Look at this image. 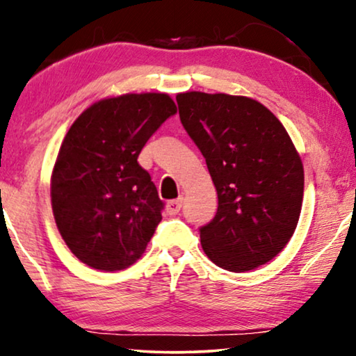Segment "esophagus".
<instances>
[{
	"label": "esophagus",
	"mask_w": 356,
	"mask_h": 356,
	"mask_svg": "<svg viewBox=\"0 0 356 356\" xmlns=\"http://www.w3.org/2000/svg\"><path fill=\"white\" fill-rule=\"evenodd\" d=\"M181 206H183V199H173V201H170L167 204V212L170 216H177V213L181 211Z\"/></svg>",
	"instance_id": "34e87169"
}]
</instances>
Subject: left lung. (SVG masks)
<instances>
[{
  "label": "left lung",
  "mask_w": 356,
  "mask_h": 356,
  "mask_svg": "<svg viewBox=\"0 0 356 356\" xmlns=\"http://www.w3.org/2000/svg\"><path fill=\"white\" fill-rule=\"evenodd\" d=\"M184 129L206 159L218 209L201 228L209 259L246 272L274 259L293 236L305 172L284 124L261 102L243 95H177Z\"/></svg>",
  "instance_id": "1"
}]
</instances>
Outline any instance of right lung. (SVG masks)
Returning a JSON list of instances; mask_svg holds the SVG:
<instances>
[{
    "mask_svg": "<svg viewBox=\"0 0 356 356\" xmlns=\"http://www.w3.org/2000/svg\"><path fill=\"white\" fill-rule=\"evenodd\" d=\"M175 113L162 92L106 97L63 139L51 173L53 216L72 254L92 269L123 270L144 254L163 202L138 157Z\"/></svg>",
    "mask_w": 356,
    "mask_h": 356,
    "instance_id": "add662e5",
    "label": "right lung"
}]
</instances>
